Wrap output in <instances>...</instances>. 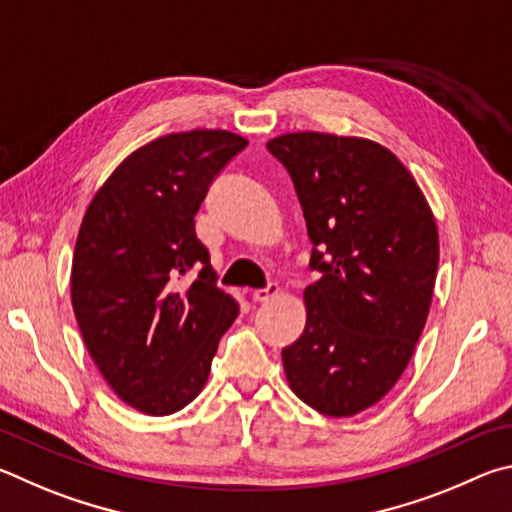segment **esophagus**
Instances as JSON below:
<instances>
[{"mask_svg":"<svg viewBox=\"0 0 512 512\" xmlns=\"http://www.w3.org/2000/svg\"><path fill=\"white\" fill-rule=\"evenodd\" d=\"M276 294H279V285H276V283H270V285H267V288H261V290H254V292H251V299H254L256 303H265V301L274 299Z\"/></svg>","mask_w":512,"mask_h":512,"instance_id":"1","label":"esophagus"}]
</instances>
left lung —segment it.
I'll return each mask as SVG.
<instances>
[{"instance_id":"left-lung-1","label":"left lung","mask_w":512,"mask_h":512,"mask_svg":"<svg viewBox=\"0 0 512 512\" xmlns=\"http://www.w3.org/2000/svg\"><path fill=\"white\" fill-rule=\"evenodd\" d=\"M288 168L312 242L306 328L283 348L292 391L355 416L407 369L432 306L438 231L416 179L380 143L324 132L267 141Z\"/></svg>"}]
</instances>
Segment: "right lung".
Segmentation results:
<instances>
[{
	"label": "right lung",
	"instance_id": "obj_1",
	"mask_svg": "<svg viewBox=\"0 0 512 512\" xmlns=\"http://www.w3.org/2000/svg\"><path fill=\"white\" fill-rule=\"evenodd\" d=\"M245 146L227 130L150 141L116 166L80 224L71 263L80 335L116 396L148 416L197 398L238 317V303L215 285L195 213Z\"/></svg>",
	"mask_w": 512,
	"mask_h": 512
}]
</instances>
